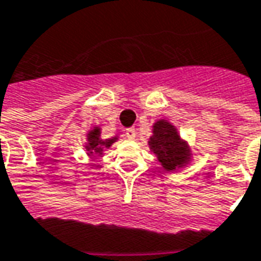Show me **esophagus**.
Wrapping results in <instances>:
<instances>
[{
	"mask_svg": "<svg viewBox=\"0 0 261 261\" xmlns=\"http://www.w3.org/2000/svg\"><path fill=\"white\" fill-rule=\"evenodd\" d=\"M125 137L130 138V140H134L136 138V130L130 127V128H125Z\"/></svg>",
	"mask_w": 261,
	"mask_h": 261,
	"instance_id": "34e87169",
	"label": "esophagus"
}]
</instances>
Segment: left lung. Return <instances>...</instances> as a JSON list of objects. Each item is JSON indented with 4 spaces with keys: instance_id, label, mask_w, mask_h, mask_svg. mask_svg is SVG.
Instances as JSON below:
<instances>
[{
    "instance_id": "1",
    "label": "left lung",
    "mask_w": 261,
    "mask_h": 261,
    "mask_svg": "<svg viewBox=\"0 0 261 261\" xmlns=\"http://www.w3.org/2000/svg\"><path fill=\"white\" fill-rule=\"evenodd\" d=\"M148 144L166 170H173L177 166L180 168L190 159L187 142L181 141L175 125L166 120H159L153 124V136Z\"/></svg>"
}]
</instances>
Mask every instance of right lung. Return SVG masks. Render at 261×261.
<instances>
[{"mask_svg":"<svg viewBox=\"0 0 261 261\" xmlns=\"http://www.w3.org/2000/svg\"><path fill=\"white\" fill-rule=\"evenodd\" d=\"M116 140H117V137L110 138V140H106V141L100 140V128H99V127H95V128L88 134V144H86L85 148L89 151V155H92V153H102L103 148H109Z\"/></svg>","mask_w":261,"mask_h":261,"instance_id":"add662e5","label":"right lung"}]
</instances>
